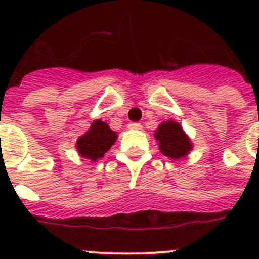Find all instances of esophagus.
<instances>
[{"instance_id": "1", "label": "esophagus", "mask_w": 259, "mask_h": 259, "mask_svg": "<svg viewBox=\"0 0 259 259\" xmlns=\"http://www.w3.org/2000/svg\"><path fill=\"white\" fill-rule=\"evenodd\" d=\"M127 127H129L130 130H141L142 125L141 123H137V122H132V123H129V125H127Z\"/></svg>"}]
</instances>
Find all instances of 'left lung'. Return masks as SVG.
<instances>
[{"label": "left lung", "instance_id": "left-lung-1", "mask_svg": "<svg viewBox=\"0 0 259 259\" xmlns=\"http://www.w3.org/2000/svg\"><path fill=\"white\" fill-rule=\"evenodd\" d=\"M154 138L160 152L173 160H180L188 156L193 148L191 138L187 136L180 122L173 119L161 122L154 132Z\"/></svg>", "mask_w": 259, "mask_h": 259}]
</instances>
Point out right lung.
Wrapping results in <instances>:
<instances>
[{
  "label": "right lung",
  "mask_w": 259,
  "mask_h": 259,
  "mask_svg": "<svg viewBox=\"0 0 259 259\" xmlns=\"http://www.w3.org/2000/svg\"><path fill=\"white\" fill-rule=\"evenodd\" d=\"M118 133L110 129V126L102 119H95L91 123L86 133L76 140V150L79 156L97 161L109 152L110 148L115 144Z\"/></svg>",
  "instance_id": "add662e5"
}]
</instances>
